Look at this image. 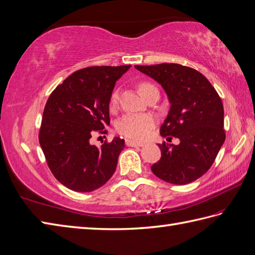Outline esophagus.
Returning <instances> with one entry per match:
<instances>
[{"label": "esophagus", "mask_w": 255, "mask_h": 255, "mask_svg": "<svg viewBox=\"0 0 255 255\" xmlns=\"http://www.w3.org/2000/svg\"><path fill=\"white\" fill-rule=\"evenodd\" d=\"M126 144L128 147H142L141 142H137V141L132 140V139H127L126 140Z\"/></svg>", "instance_id": "esophagus-1"}]
</instances>
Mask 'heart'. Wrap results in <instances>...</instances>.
<instances>
[{"label":"heart","mask_w":255,"mask_h":255,"mask_svg":"<svg viewBox=\"0 0 255 255\" xmlns=\"http://www.w3.org/2000/svg\"><path fill=\"white\" fill-rule=\"evenodd\" d=\"M154 86L150 83H141L139 90L141 94L150 90ZM119 101V93L114 92L111 95V105L115 106ZM154 118L146 114H128L122 117L117 123V129L126 137L133 140H144L150 134L152 128L154 127Z\"/></svg>","instance_id":"obj_1"}]
</instances>
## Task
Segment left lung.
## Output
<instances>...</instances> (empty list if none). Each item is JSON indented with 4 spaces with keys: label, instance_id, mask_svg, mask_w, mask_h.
Returning <instances> with one entry per match:
<instances>
[{
    "label": "left lung",
    "instance_id": "1",
    "mask_svg": "<svg viewBox=\"0 0 255 255\" xmlns=\"http://www.w3.org/2000/svg\"><path fill=\"white\" fill-rule=\"evenodd\" d=\"M158 82L170 102V110L160 128L167 140L159 144L161 159L151 171L162 181L185 185L206 173L225 141L224 108L215 89L202 73L178 64L135 66Z\"/></svg>",
    "mask_w": 255,
    "mask_h": 255
}]
</instances>
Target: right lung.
I'll use <instances>...</instances> for the list:
<instances>
[{
  "mask_svg": "<svg viewBox=\"0 0 255 255\" xmlns=\"http://www.w3.org/2000/svg\"><path fill=\"white\" fill-rule=\"evenodd\" d=\"M128 66H96L73 72L45 105L39 141L49 170L73 191L90 192L106 184L116 171L124 139L101 147L90 139L109 126V103L116 82Z\"/></svg>",
  "mask_w": 255,
  "mask_h": 255,
  "instance_id": "1",
  "label": "right lung"
}]
</instances>
